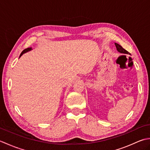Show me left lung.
I'll list each match as a JSON object with an SVG mask.
<instances>
[{
	"instance_id": "obj_1",
	"label": "left lung",
	"mask_w": 150,
	"mask_h": 150,
	"mask_svg": "<svg viewBox=\"0 0 150 150\" xmlns=\"http://www.w3.org/2000/svg\"><path fill=\"white\" fill-rule=\"evenodd\" d=\"M115 44L116 47H117V51L119 52L122 53H125V54H129L128 51H126L125 49H124L123 47L121 46L120 45H119V44L115 43Z\"/></svg>"
}]
</instances>
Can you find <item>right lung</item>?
Wrapping results in <instances>:
<instances>
[{
    "label": "right lung",
    "instance_id": "1",
    "mask_svg": "<svg viewBox=\"0 0 150 150\" xmlns=\"http://www.w3.org/2000/svg\"><path fill=\"white\" fill-rule=\"evenodd\" d=\"M31 50V47H28V48H26V49H25V50H24L23 51H22V53H21V55H20V57H21V56H22V55L23 53H26V52H28V51H30Z\"/></svg>",
    "mask_w": 150,
    "mask_h": 150
}]
</instances>
